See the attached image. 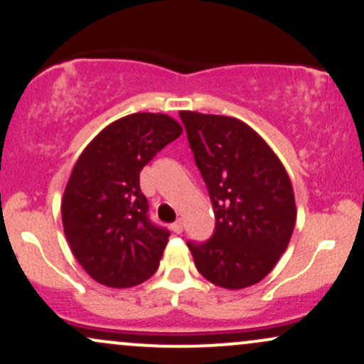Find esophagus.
I'll return each instance as SVG.
<instances>
[{
	"label": "esophagus",
	"instance_id": "1",
	"mask_svg": "<svg viewBox=\"0 0 364 364\" xmlns=\"http://www.w3.org/2000/svg\"><path fill=\"white\" fill-rule=\"evenodd\" d=\"M171 229H173L176 235H181V232H183V223H181V220H176V223L171 225Z\"/></svg>",
	"mask_w": 364,
	"mask_h": 364
}]
</instances>
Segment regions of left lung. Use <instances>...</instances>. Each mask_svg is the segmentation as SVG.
Masks as SVG:
<instances>
[{
  "mask_svg": "<svg viewBox=\"0 0 364 364\" xmlns=\"http://www.w3.org/2000/svg\"><path fill=\"white\" fill-rule=\"evenodd\" d=\"M179 116L215 214L210 240L188 248L207 281L245 289L270 274L291 241L298 210L289 174L245 121L195 111Z\"/></svg>",
  "mask_w": 364,
  "mask_h": 364,
  "instance_id": "1",
  "label": "left lung"
}]
</instances>
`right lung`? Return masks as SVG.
I'll use <instances>...</instances> for the list:
<instances>
[{
	"mask_svg": "<svg viewBox=\"0 0 364 364\" xmlns=\"http://www.w3.org/2000/svg\"><path fill=\"white\" fill-rule=\"evenodd\" d=\"M183 133L162 112H133L101 129L75 162L61 198L63 231L94 281L114 289L156 274L169 232L147 217L140 171Z\"/></svg>",
	"mask_w": 364,
	"mask_h": 364,
	"instance_id": "add662e5",
	"label": "right lung"
}]
</instances>
